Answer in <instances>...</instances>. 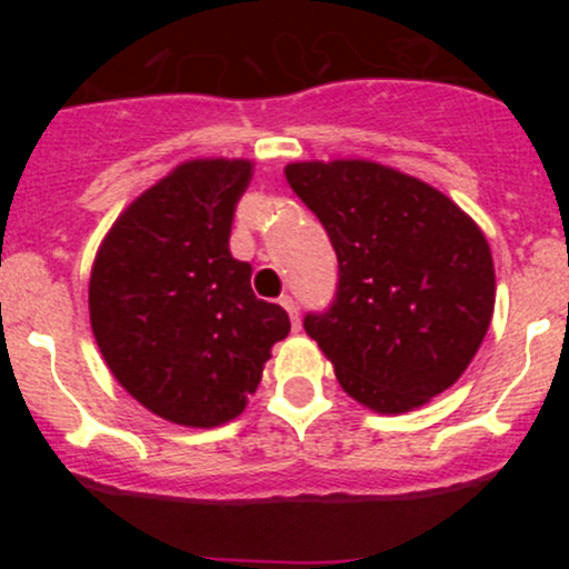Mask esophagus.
<instances>
[{
	"mask_svg": "<svg viewBox=\"0 0 569 569\" xmlns=\"http://www.w3.org/2000/svg\"><path fill=\"white\" fill-rule=\"evenodd\" d=\"M280 305H283V310L289 312L293 329H299V307H297V302H293V297H289V293H283V297H280Z\"/></svg>",
	"mask_w": 569,
	"mask_h": 569,
	"instance_id": "obj_1",
	"label": "esophagus"
}]
</instances>
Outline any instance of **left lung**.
Wrapping results in <instances>:
<instances>
[{
  "instance_id": "left-lung-1",
  "label": "left lung",
  "mask_w": 569,
  "mask_h": 569,
  "mask_svg": "<svg viewBox=\"0 0 569 569\" xmlns=\"http://www.w3.org/2000/svg\"><path fill=\"white\" fill-rule=\"evenodd\" d=\"M286 181L337 253V291L305 331L356 401L398 415L468 369L495 310L487 238L439 189L367 160L291 162Z\"/></svg>"
}]
</instances>
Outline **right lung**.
<instances>
[{
    "instance_id": "add662e5",
    "label": "right lung",
    "mask_w": 569,
    "mask_h": 569,
    "mask_svg": "<svg viewBox=\"0 0 569 569\" xmlns=\"http://www.w3.org/2000/svg\"><path fill=\"white\" fill-rule=\"evenodd\" d=\"M246 160H192L109 230L90 276V323L117 382L154 415L213 428L246 409L289 312L257 299L230 253Z\"/></svg>"
}]
</instances>
